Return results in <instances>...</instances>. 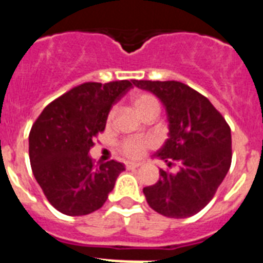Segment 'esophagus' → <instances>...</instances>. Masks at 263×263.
<instances>
[{"mask_svg": "<svg viewBox=\"0 0 263 263\" xmlns=\"http://www.w3.org/2000/svg\"><path fill=\"white\" fill-rule=\"evenodd\" d=\"M125 166H126L127 170H133L141 166V163H136V162H125Z\"/></svg>", "mask_w": 263, "mask_h": 263, "instance_id": "1", "label": "esophagus"}]
</instances>
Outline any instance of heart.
Returning a JSON list of instances; mask_svg holds the SVG:
<instances>
[{
  "label": "heart",
  "mask_w": 263,
  "mask_h": 263,
  "mask_svg": "<svg viewBox=\"0 0 263 263\" xmlns=\"http://www.w3.org/2000/svg\"><path fill=\"white\" fill-rule=\"evenodd\" d=\"M132 103L136 106L137 110L146 118L152 117V116H158V113H159V101L152 93H146V92L134 93L132 96ZM111 115L113 113L109 115V118L111 117ZM154 139L147 136L126 137L117 143V148L121 154L129 158V159H139L145 155L148 148L154 146Z\"/></svg>",
  "instance_id": "b5f03b06"
}]
</instances>
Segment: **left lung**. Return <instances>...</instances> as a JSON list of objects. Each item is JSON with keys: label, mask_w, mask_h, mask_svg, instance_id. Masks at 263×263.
I'll use <instances>...</instances> for the list:
<instances>
[{"label": "left lung", "mask_w": 263, "mask_h": 263, "mask_svg": "<svg viewBox=\"0 0 263 263\" xmlns=\"http://www.w3.org/2000/svg\"><path fill=\"white\" fill-rule=\"evenodd\" d=\"M166 108L168 138L153 157L178 173L159 170V180L143 188L148 205L171 218L200 212L212 200L232 163L231 127L203 95L180 81L134 80Z\"/></svg>", "instance_id": "left-lung-1"}]
</instances>
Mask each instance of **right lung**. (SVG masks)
<instances>
[{"label": "right lung", "instance_id": "obj_1", "mask_svg": "<svg viewBox=\"0 0 263 263\" xmlns=\"http://www.w3.org/2000/svg\"><path fill=\"white\" fill-rule=\"evenodd\" d=\"M134 80L84 83L48 104L29 136L32 174L51 205L68 216H84L104 205L125 166L97 163L89 157L104 132L113 104Z\"/></svg>", "mask_w": 263, "mask_h": 263}]
</instances>
